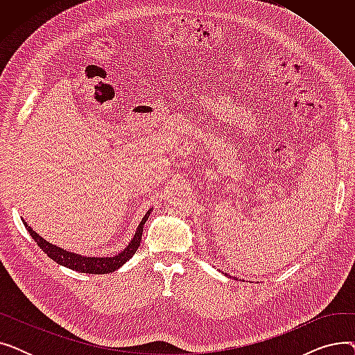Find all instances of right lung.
<instances>
[{
    "label": "right lung",
    "instance_id": "obj_1",
    "mask_svg": "<svg viewBox=\"0 0 355 355\" xmlns=\"http://www.w3.org/2000/svg\"><path fill=\"white\" fill-rule=\"evenodd\" d=\"M149 214H151V210H148V213L145 214V217L139 223V226L135 232V236H134L132 240H130V243L125 248V250H122L121 253H118L114 257H89V256H82V254L67 252L64 249H60L58 246L49 243V241H46L43 237L37 234L24 220H23V223H24L26 229L28 230V233L31 234V237L35 240L37 246H39L50 259H53L55 263L66 266L71 270L82 272V273L105 275V273L115 272L116 269H119L123 263H126L128 260L135 254V252L138 250V248L141 245L144 225H145V221L148 220Z\"/></svg>",
    "mask_w": 355,
    "mask_h": 355
}]
</instances>
